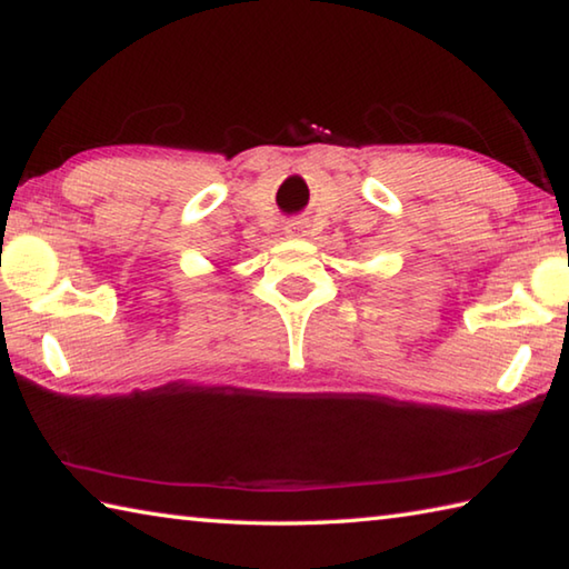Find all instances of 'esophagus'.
Wrapping results in <instances>:
<instances>
[{
  "instance_id": "obj_1",
  "label": "esophagus",
  "mask_w": 569,
  "mask_h": 569,
  "mask_svg": "<svg viewBox=\"0 0 569 569\" xmlns=\"http://www.w3.org/2000/svg\"><path fill=\"white\" fill-rule=\"evenodd\" d=\"M286 233L288 236H303L306 233V226L301 223V220H293V223L286 226Z\"/></svg>"
}]
</instances>
